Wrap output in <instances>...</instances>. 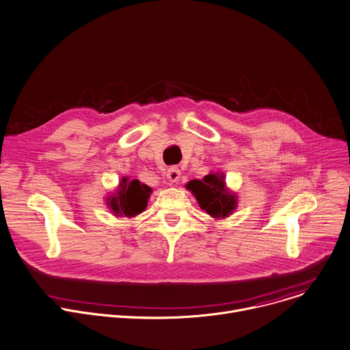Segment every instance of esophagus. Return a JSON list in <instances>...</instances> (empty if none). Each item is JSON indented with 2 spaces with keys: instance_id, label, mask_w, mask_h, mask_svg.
Returning <instances> with one entry per match:
<instances>
[{
  "instance_id": "esophagus-1",
  "label": "esophagus",
  "mask_w": 350,
  "mask_h": 350,
  "mask_svg": "<svg viewBox=\"0 0 350 350\" xmlns=\"http://www.w3.org/2000/svg\"><path fill=\"white\" fill-rule=\"evenodd\" d=\"M166 177H167V180H169V181H172V183H177V181H180L181 170H180L178 167H176V166H172V167H169V169H167V172H166Z\"/></svg>"
}]
</instances>
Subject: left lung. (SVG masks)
Instances as JSON below:
<instances>
[{"instance_id":"left-lung-1","label":"left lung","mask_w":350,"mask_h":350,"mask_svg":"<svg viewBox=\"0 0 350 350\" xmlns=\"http://www.w3.org/2000/svg\"><path fill=\"white\" fill-rule=\"evenodd\" d=\"M187 188L193 193L200 208L214 218H224L235 210L237 199L225 188L224 174H207L203 180H192Z\"/></svg>"}]
</instances>
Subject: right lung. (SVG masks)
Returning <instances> with one entry per match:
<instances>
[{
	"label": "right lung",
	"instance_id": "1",
	"mask_svg": "<svg viewBox=\"0 0 350 350\" xmlns=\"http://www.w3.org/2000/svg\"><path fill=\"white\" fill-rule=\"evenodd\" d=\"M151 191L148 185L142 184L139 180L129 181L124 177L116 195L107 199L108 206L116 215L135 217L146 210Z\"/></svg>",
	"mask_w": 350,
	"mask_h": 350
}]
</instances>
